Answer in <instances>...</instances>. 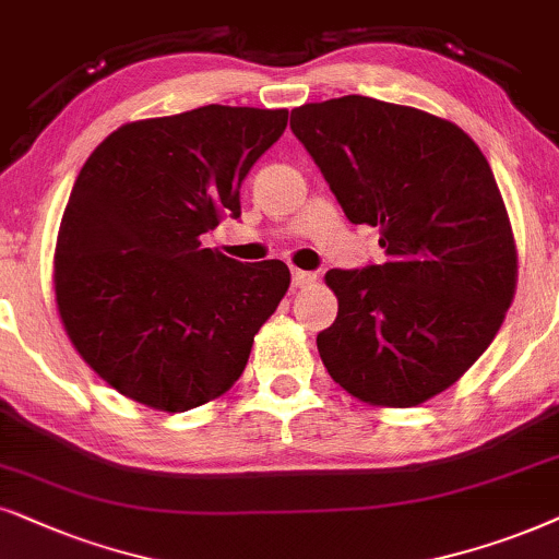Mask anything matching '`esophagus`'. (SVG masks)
Segmentation results:
<instances>
[{"label": "esophagus", "instance_id": "esophagus-1", "mask_svg": "<svg viewBox=\"0 0 559 559\" xmlns=\"http://www.w3.org/2000/svg\"><path fill=\"white\" fill-rule=\"evenodd\" d=\"M317 281V273H309V271H299V267H294L292 271V284L296 288H307Z\"/></svg>", "mask_w": 559, "mask_h": 559}]
</instances>
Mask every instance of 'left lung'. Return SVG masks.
Segmentation results:
<instances>
[{
	"instance_id": "obj_1",
	"label": "left lung",
	"mask_w": 559,
	"mask_h": 559,
	"mask_svg": "<svg viewBox=\"0 0 559 559\" xmlns=\"http://www.w3.org/2000/svg\"><path fill=\"white\" fill-rule=\"evenodd\" d=\"M292 130L345 217L381 227L389 255L324 275L340 309L319 357L366 404L419 406L486 353L516 292L493 170L457 124L370 96L296 107Z\"/></svg>"
}]
</instances>
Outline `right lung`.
I'll return each instance as SVG.
<instances>
[{
	"label": "right lung",
	"instance_id": "add662e5",
	"mask_svg": "<svg viewBox=\"0 0 559 559\" xmlns=\"http://www.w3.org/2000/svg\"><path fill=\"white\" fill-rule=\"evenodd\" d=\"M286 109L206 107L128 122L76 176L56 242L66 334L111 389L158 412L219 399L292 284L281 260L204 248Z\"/></svg>",
	"mask_w": 559,
	"mask_h": 559
}]
</instances>
